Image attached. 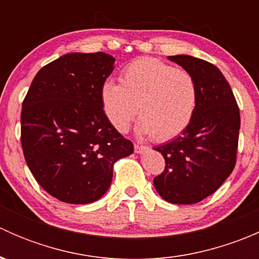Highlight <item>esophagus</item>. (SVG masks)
Returning a JSON list of instances; mask_svg holds the SVG:
<instances>
[{
	"label": "esophagus",
	"instance_id": "1",
	"mask_svg": "<svg viewBox=\"0 0 259 259\" xmlns=\"http://www.w3.org/2000/svg\"><path fill=\"white\" fill-rule=\"evenodd\" d=\"M146 149H149L148 146L139 145V144H135V145H134V150H135V153H137V154H142V153H144V151L146 150Z\"/></svg>",
	"mask_w": 259,
	"mask_h": 259
}]
</instances>
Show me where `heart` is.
<instances>
[{"label": "heart", "mask_w": 259, "mask_h": 259, "mask_svg": "<svg viewBox=\"0 0 259 259\" xmlns=\"http://www.w3.org/2000/svg\"><path fill=\"white\" fill-rule=\"evenodd\" d=\"M194 77L155 57H140L122 69L119 85L105 81L100 100L115 129L125 133L139 115V133L166 142L182 134L197 106Z\"/></svg>", "instance_id": "obj_1"}]
</instances>
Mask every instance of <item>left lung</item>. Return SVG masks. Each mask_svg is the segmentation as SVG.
Returning <instances> with one entry per match:
<instances>
[{
    "label": "left lung",
    "mask_w": 259,
    "mask_h": 259,
    "mask_svg": "<svg viewBox=\"0 0 259 259\" xmlns=\"http://www.w3.org/2000/svg\"><path fill=\"white\" fill-rule=\"evenodd\" d=\"M168 59L194 77L198 98L192 121L182 135L154 148L165 159V169L154 178V187L166 202L194 204L213 194L233 171L241 116L218 67L188 55Z\"/></svg>",
    "instance_id": "1"
}]
</instances>
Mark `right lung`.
<instances>
[{
  "mask_svg": "<svg viewBox=\"0 0 259 259\" xmlns=\"http://www.w3.org/2000/svg\"><path fill=\"white\" fill-rule=\"evenodd\" d=\"M114 62L105 52L64 55L36 74L22 103L25 160L38 184L61 202L100 199L115 161L134 151L101 106V85Z\"/></svg>",
  "mask_w": 259,
  "mask_h": 259,
  "instance_id": "obj_1",
  "label": "right lung"
}]
</instances>
